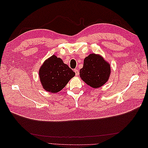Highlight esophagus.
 I'll return each mask as SVG.
<instances>
[{"instance_id": "esophagus-1", "label": "esophagus", "mask_w": 148, "mask_h": 148, "mask_svg": "<svg viewBox=\"0 0 148 148\" xmlns=\"http://www.w3.org/2000/svg\"><path fill=\"white\" fill-rule=\"evenodd\" d=\"M74 71H75V75H78V74H79V71H78V70H77V69H75L74 70Z\"/></svg>"}]
</instances>
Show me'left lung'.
<instances>
[{"label":"left lung","mask_w":148,"mask_h":148,"mask_svg":"<svg viewBox=\"0 0 148 148\" xmlns=\"http://www.w3.org/2000/svg\"><path fill=\"white\" fill-rule=\"evenodd\" d=\"M110 65L102 56L91 53L84 59L79 76L84 82L93 88H98L109 80Z\"/></svg>","instance_id":"8db88e82"}]
</instances>
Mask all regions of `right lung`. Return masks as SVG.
<instances>
[{
  "label": "right lung",
  "instance_id": "obj_1",
  "mask_svg": "<svg viewBox=\"0 0 148 148\" xmlns=\"http://www.w3.org/2000/svg\"><path fill=\"white\" fill-rule=\"evenodd\" d=\"M39 75L43 88L48 92L56 93L66 86L75 73L60 58L53 55L44 62Z\"/></svg>",
  "mask_w": 148,
  "mask_h": 148
}]
</instances>
